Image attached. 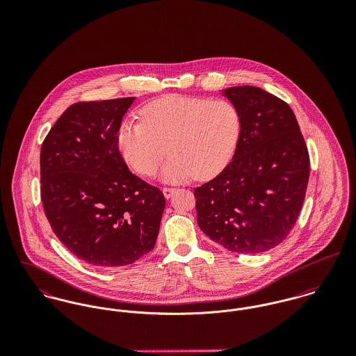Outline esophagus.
I'll use <instances>...</instances> for the list:
<instances>
[{
    "instance_id": "obj_1",
    "label": "esophagus",
    "mask_w": 356,
    "mask_h": 356,
    "mask_svg": "<svg viewBox=\"0 0 356 356\" xmlns=\"http://www.w3.org/2000/svg\"><path fill=\"white\" fill-rule=\"evenodd\" d=\"M161 192H163V195H164L165 199H170V197L172 196V193L175 192V189H172V188H163Z\"/></svg>"
}]
</instances>
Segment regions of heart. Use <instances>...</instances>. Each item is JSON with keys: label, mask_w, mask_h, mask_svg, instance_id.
Wrapping results in <instances>:
<instances>
[{"label": "heart", "mask_w": 356, "mask_h": 356, "mask_svg": "<svg viewBox=\"0 0 356 356\" xmlns=\"http://www.w3.org/2000/svg\"><path fill=\"white\" fill-rule=\"evenodd\" d=\"M141 123L124 120L116 133L118 149L129 165L151 177L161 160L160 177L181 182L208 179L220 172L237 149L243 119L236 104L225 99L168 95L140 111Z\"/></svg>", "instance_id": "b5f03b06"}]
</instances>
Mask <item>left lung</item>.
I'll use <instances>...</instances> for the list:
<instances>
[{
	"instance_id": "obj_1",
	"label": "left lung",
	"mask_w": 356,
	"mask_h": 356,
	"mask_svg": "<svg viewBox=\"0 0 356 356\" xmlns=\"http://www.w3.org/2000/svg\"><path fill=\"white\" fill-rule=\"evenodd\" d=\"M243 129L233 160L195 189L204 234L232 252L259 254L281 244L298 220L309 157L292 108L254 86L227 88Z\"/></svg>"
}]
</instances>
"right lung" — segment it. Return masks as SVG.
<instances>
[{
	"instance_id": "1",
	"label": "right lung",
	"mask_w": 356,
	"mask_h": 356,
	"mask_svg": "<svg viewBox=\"0 0 356 356\" xmlns=\"http://www.w3.org/2000/svg\"><path fill=\"white\" fill-rule=\"evenodd\" d=\"M134 100L72 104L41 148V199L51 230L97 267L131 264L151 252L165 205L118 149V129Z\"/></svg>"
}]
</instances>
